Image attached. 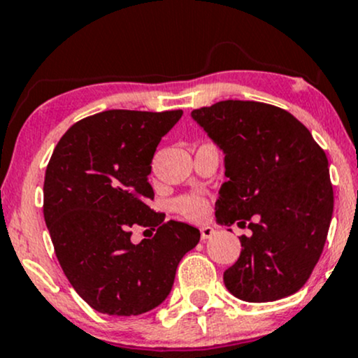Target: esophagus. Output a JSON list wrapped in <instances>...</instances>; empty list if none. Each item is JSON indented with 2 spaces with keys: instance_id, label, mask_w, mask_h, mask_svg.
Returning a JSON list of instances; mask_svg holds the SVG:
<instances>
[{
  "instance_id": "esophagus-1",
  "label": "esophagus",
  "mask_w": 358,
  "mask_h": 358,
  "mask_svg": "<svg viewBox=\"0 0 358 358\" xmlns=\"http://www.w3.org/2000/svg\"><path fill=\"white\" fill-rule=\"evenodd\" d=\"M213 234H215V231H213L212 227H208V225H205V227L200 229V237H202V241L210 239Z\"/></svg>"
}]
</instances>
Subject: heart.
I'll return each instance as SVG.
<instances>
[{
    "label": "heart",
    "mask_w": 358,
    "mask_h": 358,
    "mask_svg": "<svg viewBox=\"0 0 358 358\" xmlns=\"http://www.w3.org/2000/svg\"><path fill=\"white\" fill-rule=\"evenodd\" d=\"M175 210L185 217H188V219H202L205 212H207V202H205V199H202V196L187 195L176 200Z\"/></svg>",
    "instance_id": "b5f03b06"
}]
</instances>
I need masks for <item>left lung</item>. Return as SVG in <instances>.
Returning a JSON list of instances; mask_svg holds the SVG:
<instances>
[{"label": "left lung", "instance_id": "8db88e82", "mask_svg": "<svg viewBox=\"0 0 358 358\" xmlns=\"http://www.w3.org/2000/svg\"><path fill=\"white\" fill-rule=\"evenodd\" d=\"M192 119L224 153L219 225L248 227L225 287L249 303L276 301L305 286L334 213L324 151L293 114L254 101H220Z\"/></svg>", "mask_w": 358, "mask_h": 358}]
</instances>
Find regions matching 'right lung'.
Returning a JSON list of instances; mask_svg holds the SVG:
<instances>
[{"label": "right lung", "mask_w": 358, "mask_h": 358, "mask_svg": "<svg viewBox=\"0 0 358 358\" xmlns=\"http://www.w3.org/2000/svg\"><path fill=\"white\" fill-rule=\"evenodd\" d=\"M183 110L113 109L82 119L62 136L48 162L43 217L62 269L96 311L131 316L153 310L173 287L175 273L200 231L148 207V182L162 138ZM134 224L158 227L130 242Z\"/></svg>", "instance_id": "obj_1"}]
</instances>
